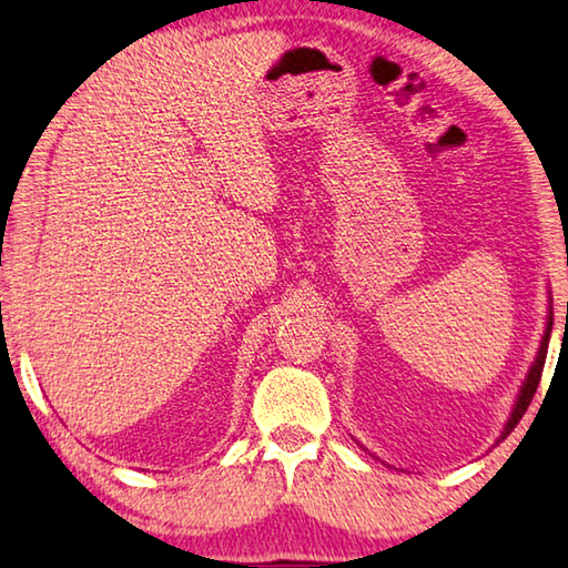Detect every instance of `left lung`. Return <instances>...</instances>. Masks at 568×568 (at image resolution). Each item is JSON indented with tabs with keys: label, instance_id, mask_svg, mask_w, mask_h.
<instances>
[{
	"label": "left lung",
	"instance_id": "1",
	"mask_svg": "<svg viewBox=\"0 0 568 568\" xmlns=\"http://www.w3.org/2000/svg\"><path fill=\"white\" fill-rule=\"evenodd\" d=\"M551 327H554V312H548V327H546V334H544V342H541V347H538V355H536V359H534L531 369H528V377H526L524 387H520L514 413H510L508 423H506V427H504V438L518 425L520 417H524V413L528 410V405H531V399H534V395H536L538 383H541V372H544V362H546V352H548V337H551Z\"/></svg>",
	"mask_w": 568,
	"mask_h": 568
}]
</instances>
